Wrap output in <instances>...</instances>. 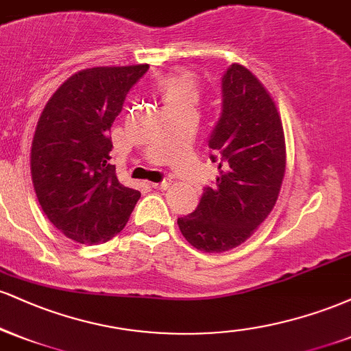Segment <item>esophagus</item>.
<instances>
[{"instance_id": "34e87169", "label": "esophagus", "mask_w": 351, "mask_h": 351, "mask_svg": "<svg viewBox=\"0 0 351 351\" xmlns=\"http://www.w3.org/2000/svg\"><path fill=\"white\" fill-rule=\"evenodd\" d=\"M171 184V180L170 178H165L163 181H160V183H153L152 186L155 188V189H167L168 186H170Z\"/></svg>"}]
</instances>
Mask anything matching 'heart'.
<instances>
[{
	"instance_id": "b5f03b06",
	"label": "heart",
	"mask_w": 351,
	"mask_h": 351,
	"mask_svg": "<svg viewBox=\"0 0 351 351\" xmlns=\"http://www.w3.org/2000/svg\"><path fill=\"white\" fill-rule=\"evenodd\" d=\"M156 90H158L165 107L196 104V100H198V80L188 71L176 69L160 77L156 82Z\"/></svg>"
}]
</instances>
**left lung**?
Segmentation results:
<instances>
[{"instance_id": "8db88e82", "label": "left lung", "mask_w": 351, "mask_h": 351, "mask_svg": "<svg viewBox=\"0 0 351 351\" xmlns=\"http://www.w3.org/2000/svg\"><path fill=\"white\" fill-rule=\"evenodd\" d=\"M221 94V115L208 140L219 176L204 186L198 208L178 217L181 234L204 252L229 251L251 237L272 211L285 171L284 128L263 84L231 64Z\"/></svg>"}]
</instances>
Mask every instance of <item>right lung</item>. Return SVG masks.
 <instances>
[{
	"mask_svg": "<svg viewBox=\"0 0 351 351\" xmlns=\"http://www.w3.org/2000/svg\"><path fill=\"white\" fill-rule=\"evenodd\" d=\"M148 64L80 71L44 107L31 147V175L44 215L80 244L122 231L140 199L110 165L108 130Z\"/></svg>",
	"mask_w": 351,
	"mask_h": 351,
	"instance_id": "right-lung-1",
	"label": "right lung"
}]
</instances>
